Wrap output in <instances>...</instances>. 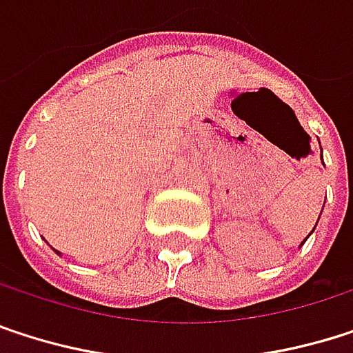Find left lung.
<instances>
[{"mask_svg":"<svg viewBox=\"0 0 353 353\" xmlns=\"http://www.w3.org/2000/svg\"><path fill=\"white\" fill-rule=\"evenodd\" d=\"M321 160H323V150H321ZM321 212H323V210H321ZM316 222H319V220H316ZM314 228H316V226H314ZM314 228H312V232H314ZM312 232H310V234H312ZM310 234H308V236H310ZM308 236H306V239H308ZM306 239H304V241H302V245H304V243H306Z\"/></svg>","mask_w":353,"mask_h":353,"instance_id":"1","label":"left lung"}]
</instances>
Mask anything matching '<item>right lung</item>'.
I'll return each instance as SVG.
<instances>
[{
	"mask_svg": "<svg viewBox=\"0 0 353 353\" xmlns=\"http://www.w3.org/2000/svg\"><path fill=\"white\" fill-rule=\"evenodd\" d=\"M55 253H57V255H61V253H59V251H55Z\"/></svg>",
	"mask_w": 353,
	"mask_h": 353,
	"instance_id": "add662e5",
	"label": "right lung"
}]
</instances>
